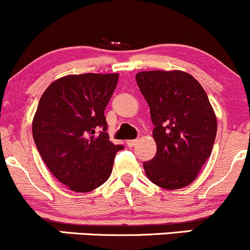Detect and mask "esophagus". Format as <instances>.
<instances>
[{
  "mask_svg": "<svg viewBox=\"0 0 250 250\" xmlns=\"http://www.w3.org/2000/svg\"><path fill=\"white\" fill-rule=\"evenodd\" d=\"M136 143H137V140H127V141H126V145H127L128 147H133Z\"/></svg>",
  "mask_w": 250,
  "mask_h": 250,
  "instance_id": "34e87169",
  "label": "esophagus"
}]
</instances>
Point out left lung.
Returning <instances> with one entry per match:
<instances>
[{
  "mask_svg": "<svg viewBox=\"0 0 250 250\" xmlns=\"http://www.w3.org/2000/svg\"><path fill=\"white\" fill-rule=\"evenodd\" d=\"M141 93L149 105L157 153L143 163L157 186L180 189L196 180L211 154L217 122L201 83L181 70L136 74Z\"/></svg>",
  "mask_w": 250,
  "mask_h": 250,
  "instance_id": "left-lung-1",
  "label": "left lung"
}]
</instances>
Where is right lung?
<instances>
[{
    "label": "right lung",
    "mask_w": 250,
    "mask_h": 250,
    "mask_svg": "<svg viewBox=\"0 0 250 250\" xmlns=\"http://www.w3.org/2000/svg\"><path fill=\"white\" fill-rule=\"evenodd\" d=\"M119 74H80L53 81L39 102L33 137L42 160L74 192H90L109 179L117 152L104 109Z\"/></svg>",
    "instance_id": "obj_1"
}]
</instances>
